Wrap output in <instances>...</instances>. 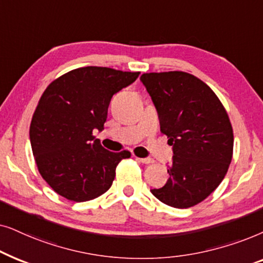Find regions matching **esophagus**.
Here are the masks:
<instances>
[{
    "label": "esophagus",
    "instance_id": "esophagus-1",
    "mask_svg": "<svg viewBox=\"0 0 263 263\" xmlns=\"http://www.w3.org/2000/svg\"><path fill=\"white\" fill-rule=\"evenodd\" d=\"M141 161L142 163H145V164H150V163H154V160L150 159V157H146V159H138Z\"/></svg>",
    "mask_w": 263,
    "mask_h": 263
}]
</instances>
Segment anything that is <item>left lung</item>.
I'll return each instance as SVG.
<instances>
[{"mask_svg":"<svg viewBox=\"0 0 263 263\" xmlns=\"http://www.w3.org/2000/svg\"><path fill=\"white\" fill-rule=\"evenodd\" d=\"M160 129L173 145L167 183L152 194L173 208H190L219 186L233 155L229 114L207 84L181 71L143 73Z\"/></svg>","mask_w":263,"mask_h":263,"instance_id":"8db88e82","label":"left lung"}]
</instances>
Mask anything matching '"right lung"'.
I'll use <instances>...</instances> for the list:
<instances>
[{"mask_svg": "<svg viewBox=\"0 0 263 263\" xmlns=\"http://www.w3.org/2000/svg\"><path fill=\"white\" fill-rule=\"evenodd\" d=\"M139 72L87 66L72 69L49 84L30 125L38 172L56 194L86 202L109 190L115 170L131 153H111L93 129H102L114 93L134 83Z\"/></svg>", "mask_w": 263, "mask_h": 263, "instance_id": "1", "label": "right lung"}]
</instances>
